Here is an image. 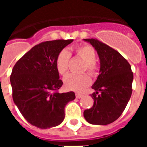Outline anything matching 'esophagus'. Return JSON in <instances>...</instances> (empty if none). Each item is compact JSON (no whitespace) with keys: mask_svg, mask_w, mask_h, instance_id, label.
Returning <instances> with one entry per match:
<instances>
[{"mask_svg":"<svg viewBox=\"0 0 147 147\" xmlns=\"http://www.w3.org/2000/svg\"><path fill=\"white\" fill-rule=\"evenodd\" d=\"M76 97L77 98H82V97H83V95L80 94V93H76Z\"/></svg>","mask_w":147,"mask_h":147,"instance_id":"1","label":"esophagus"}]
</instances>
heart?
<instances>
[{
    "label": "heart",
    "instance_id": "obj_1",
    "mask_svg": "<svg viewBox=\"0 0 147 147\" xmlns=\"http://www.w3.org/2000/svg\"><path fill=\"white\" fill-rule=\"evenodd\" d=\"M71 51L76 56L85 61L81 68V72L88 71L93 77L98 74V65L96 61V51L89 44H82L73 46ZM71 54L67 49H62L58 54L56 59V67L60 75L65 76L68 71ZM91 83V79L88 74H69L64 79L65 87L67 90L76 92H82L86 89Z\"/></svg>",
    "mask_w": 147,
    "mask_h": 147
}]
</instances>
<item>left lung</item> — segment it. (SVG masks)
<instances>
[{
    "label": "left lung",
    "mask_w": 147,
    "mask_h": 147,
    "mask_svg": "<svg viewBox=\"0 0 147 147\" xmlns=\"http://www.w3.org/2000/svg\"><path fill=\"white\" fill-rule=\"evenodd\" d=\"M96 50L100 74L92 86L93 107L84 111L88 123L107 125L120 117L131 97L133 73L121 54L96 39H84Z\"/></svg>",
    "instance_id": "1"
}]
</instances>
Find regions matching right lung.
Returning a JSON list of instances; mask_svg holds the SVG:
<instances>
[{"label":"right lung","mask_w":147,"mask_h":147,"mask_svg":"<svg viewBox=\"0 0 147 147\" xmlns=\"http://www.w3.org/2000/svg\"><path fill=\"white\" fill-rule=\"evenodd\" d=\"M73 41L41 42L13 67L10 76L13 101L24 119L40 129L60 124L64 120L65 105L76 98L74 92H58L63 82L56 67L59 52Z\"/></svg>","instance_id":"1"}]
</instances>
